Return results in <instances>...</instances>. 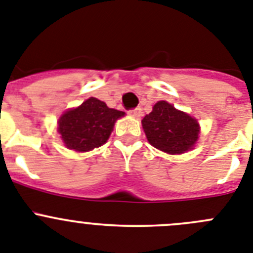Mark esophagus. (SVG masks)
I'll list each match as a JSON object with an SVG mask.
<instances>
[{
    "mask_svg": "<svg viewBox=\"0 0 253 253\" xmlns=\"http://www.w3.org/2000/svg\"><path fill=\"white\" fill-rule=\"evenodd\" d=\"M129 115H131L132 117L140 118L141 116H142V110H141L140 107H137V108H135V110H131V111H129Z\"/></svg>",
    "mask_w": 253,
    "mask_h": 253,
    "instance_id": "1",
    "label": "esophagus"
}]
</instances>
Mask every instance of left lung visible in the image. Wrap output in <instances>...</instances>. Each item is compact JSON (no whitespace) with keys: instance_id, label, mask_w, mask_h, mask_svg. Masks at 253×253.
<instances>
[{"instance_id":"8db88e82","label":"left lung","mask_w":253,"mask_h":253,"mask_svg":"<svg viewBox=\"0 0 253 253\" xmlns=\"http://www.w3.org/2000/svg\"><path fill=\"white\" fill-rule=\"evenodd\" d=\"M141 122L147 141L166 154H184L193 149L199 137L197 120L166 101H159Z\"/></svg>"}]
</instances>
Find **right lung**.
I'll list each match as a JSON object with an SVG mask.
<instances>
[{
    "label": "right lung",
    "instance_id": "right-lung-1",
    "mask_svg": "<svg viewBox=\"0 0 253 253\" xmlns=\"http://www.w3.org/2000/svg\"><path fill=\"white\" fill-rule=\"evenodd\" d=\"M125 116L90 97L77 108L65 111L58 121V132L65 146L78 152L102 146L110 138L115 122Z\"/></svg>",
    "mask_w": 253,
    "mask_h": 253
}]
</instances>
